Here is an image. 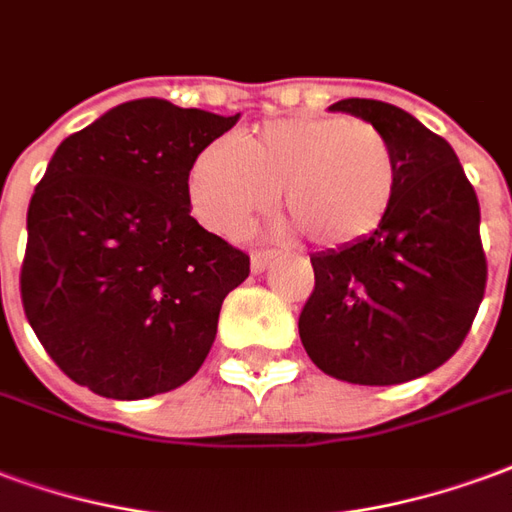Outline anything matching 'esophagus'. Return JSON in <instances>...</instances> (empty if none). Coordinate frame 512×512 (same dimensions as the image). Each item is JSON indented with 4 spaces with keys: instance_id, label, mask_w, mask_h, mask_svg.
<instances>
[{
    "instance_id": "esophagus-1",
    "label": "esophagus",
    "mask_w": 512,
    "mask_h": 512,
    "mask_svg": "<svg viewBox=\"0 0 512 512\" xmlns=\"http://www.w3.org/2000/svg\"><path fill=\"white\" fill-rule=\"evenodd\" d=\"M272 256H275V253H270V251H253L251 253V270L253 272H264L267 267H270Z\"/></svg>"
}]
</instances>
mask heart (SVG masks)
Instances as JSON below:
<instances>
[{
    "label": "heart",
    "instance_id": "1",
    "mask_svg": "<svg viewBox=\"0 0 512 512\" xmlns=\"http://www.w3.org/2000/svg\"><path fill=\"white\" fill-rule=\"evenodd\" d=\"M319 248H352L382 229L398 190L393 144L371 122L270 119L237 147L212 141L190 163L188 196L207 229L237 237L270 210Z\"/></svg>",
    "mask_w": 512,
    "mask_h": 512
}]
</instances>
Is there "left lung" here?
<instances>
[{
	"instance_id": "left-lung-1",
	"label": "left lung",
	"mask_w": 512,
	"mask_h": 512,
	"mask_svg": "<svg viewBox=\"0 0 512 512\" xmlns=\"http://www.w3.org/2000/svg\"><path fill=\"white\" fill-rule=\"evenodd\" d=\"M330 111L382 130L398 190L376 234L311 256L316 286L300 313L302 346L341 382H409L453 357L483 302L480 204L453 147L404 108L349 98Z\"/></svg>"
}]
</instances>
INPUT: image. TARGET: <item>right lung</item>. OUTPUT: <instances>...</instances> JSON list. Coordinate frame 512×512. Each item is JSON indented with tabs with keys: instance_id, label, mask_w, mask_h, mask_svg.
Masks as SVG:
<instances>
[{
	"instance_id": "1",
	"label": "right lung",
	"mask_w": 512,
	"mask_h": 512,
	"mask_svg": "<svg viewBox=\"0 0 512 512\" xmlns=\"http://www.w3.org/2000/svg\"><path fill=\"white\" fill-rule=\"evenodd\" d=\"M237 119L128 100L54 152L26 212L21 300L81 387L138 401L207 360L220 305L251 259L190 218L188 174Z\"/></svg>"
}]
</instances>
